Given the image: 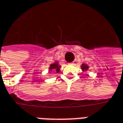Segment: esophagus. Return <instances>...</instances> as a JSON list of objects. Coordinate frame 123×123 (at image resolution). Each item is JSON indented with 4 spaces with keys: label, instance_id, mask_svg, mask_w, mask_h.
<instances>
[{
    "label": "esophagus",
    "instance_id": "34e87169",
    "mask_svg": "<svg viewBox=\"0 0 123 123\" xmlns=\"http://www.w3.org/2000/svg\"><path fill=\"white\" fill-rule=\"evenodd\" d=\"M68 64H69V65H73L74 62H69V63H68Z\"/></svg>",
    "mask_w": 123,
    "mask_h": 123
}]
</instances>
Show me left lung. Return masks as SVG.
Here are the masks:
<instances>
[{
	"label": "left lung",
	"instance_id": "8db88e82",
	"mask_svg": "<svg viewBox=\"0 0 123 123\" xmlns=\"http://www.w3.org/2000/svg\"><path fill=\"white\" fill-rule=\"evenodd\" d=\"M81 68L83 71H85V70H87V69L88 68V67L87 66V64H82V66H81Z\"/></svg>",
	"mask_w": 123,
	"mask_h": 123
}]
</instances>
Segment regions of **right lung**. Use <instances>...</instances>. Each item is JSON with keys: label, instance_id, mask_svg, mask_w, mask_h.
Returning a JSON list of instances; mask_svg holds the SVG:
<instances>
[{"label": "right lung", "instance_id": "1", "mask_svg": "<svg viewBox=\"0 0 123 123\" xmlns=\"http://www.w3.org/2000/svg\"><path fill=\"white\" fill-rule=\"evenodd\" d=\"M60 68H61V66H59L58 62H55V63L50 65L49 70H55L56 73H58L60 71Z\"/></svg>", "mask_w": 123, "mask_h": 123}]
</instances>
